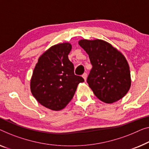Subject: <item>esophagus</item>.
<instances>
[{
	"mask_svg": "<svg viewBox=\"0 0 149 149\" xmlns=\"http://www.w3.org/2000/svg\"><path fill=\"white\" fill-rule=\"evenodd\" d=\"M82 77H83V78L84 79V80H86V79H87V74L86 73H84V74L82 75Z\"/></svg>",
	"mask_w": 149,
	"mask_h": 149,
	"instance_id": "obj_1",
	"label": "esophagus"
}]
</instances>
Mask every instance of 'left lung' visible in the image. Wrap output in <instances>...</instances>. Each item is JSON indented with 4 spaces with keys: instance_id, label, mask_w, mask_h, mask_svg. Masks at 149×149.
I'll return each instance as SVG.
<instances>
[{
    "instance_id": "obj_1",
    "label": "left lung",
    "mask_w": 149,
    "mask_h": 149,
    "mask_svg": "<svg viewBox=\"0 0 149 149\" xmlns=\"http://www.w3.org/2000/svg\"><path fill=\"white\" fill-rule=\"evenodd\" d=\"M78 43L92 65L87 82L95 96L107 104L123 98L131 86L129 65L123 53L101 39H81Z\"/></svg>"
}]
</instances>
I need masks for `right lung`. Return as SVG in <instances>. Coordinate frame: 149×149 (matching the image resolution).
Listing matches in <instances>:
<instances>
[{"label": "right lung", "instance_id": "obj_1", "mask_svg": "<svg viewBox=\"0 0 149 149\" xmlns=\"http://www.w3.org/2000/svg\"><path fill=\"white\" fill-rule=\"evenodd\" d=\"M70 43L55 45L39 57L31 79L33 96L42 106L58 111L72 100L77 85L84 79L74 74V67L68 59Z\"/></svg>", "mask_w": 149, "mask_h": 149}]
</instances>
